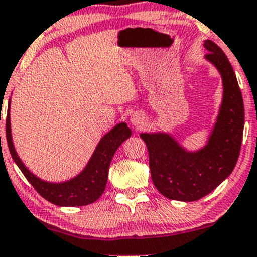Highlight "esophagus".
Masks as SVG:
<instances>
[{
  "instance_id": "esophagus-1",
  "label": "esophagus",
  "mask_w": 257,
  "mask_h": 257,
  "mask_svg": "<svg viewBox=\"0 0 257 257\" xmlns=\"http://www.w3.org/2000/svg\"><path fill=\"white\" fill-rule=\"evenodd\" d=\"M131 122L135 126H140V125H143V124H144V117L139 113H134L133 117H132Z\"/></svg>"
}]
</instances>
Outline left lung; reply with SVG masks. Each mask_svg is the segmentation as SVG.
Listing matches in <instances>:
<instances>
[{
  "instance_id": "obj_1",
  "label": "left lung",
  "mask_w": 257,
  "mask_h": 257,
  "mask_svg": "<svg viewBox=\"0 0 257 257\" xmlns=\"http://www.w3.org/2000/svg\"><path fill=\"white\" fill-rule=\"evenodd\" d=\"M206 58L223 80V103L208 144L197 152H187L167 134H142L149 151L155 187L163 196L195 201L210 194L232 173L240 154L244 131V103L234 70L221 47L206 40Z\"/></svg>"
}]
</instances>
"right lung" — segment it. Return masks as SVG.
I'll list each match as a JSON object with an SVG mask.
<instances>
[{
	"mask_svg": "<svg viewBox=\"0 0 257 257\" xmlns=\"http://www.w3.org/2000/svg\"><path fill=\"white\" fill-rule=\"evenodd\" d=\"M132 135V131L125 123L115 125L108 132L98 143L96 150L90 159L85 170L72 180L64 183H47L36 178L33 173L27 170L21 159L17 155L12 143L10 122V107H8L7 118H6V138H7L8 149L12 155L14 162L29 180L30 184L40 195L47 201L58 206H84L95 202L102 195L108 178V168L114 152L119 148L124 140Z\"/></svg>",
	"mask_w": 257,
	"mask_h": 257,
	"instance_id": "add662e5",
	"label": "right lung"
}]
</instances>
